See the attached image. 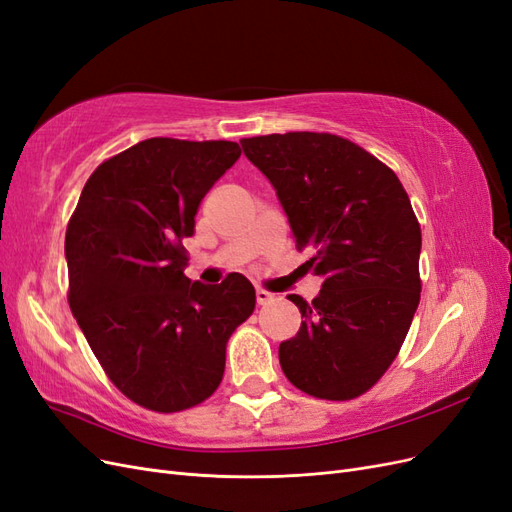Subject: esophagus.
Wrapping results in <instances>:
<instances>
[{"instance_id": "esophagus-1", "label": "esophagus", "mask_w": 512, "mask_h": 512, "mask_svg": "<svg viewBox=\"0 0 512 512\" xmlns=\"http://www.w3.org/2000/svg\"><path fill=\"white\" fill-rule=\"evenodd\" d=\"M256 301H258L260 305H269V303L275 301V294L269 292V290H265V288H256Z\"/></svg>"}]
</instances>
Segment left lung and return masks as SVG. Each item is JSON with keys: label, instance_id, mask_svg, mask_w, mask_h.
<instances>
[{"label": "left lung", "instance_id": "1", "mask_svg": "<svg viewBox=\"0 0 512 512\" xmlns=\"http://www.w3.org/2000/svg\"><path fill=\"white\" fill-rule=\"evenodd\" d=\"M245 158L269 179L305 273L322 277L312 303L280 344L286 378L307 395L359 397L397 356L421 301V226L389 166L342 136L288 132L241 141Z\"/></svg>", "mask_w": 512, "mask_h": 512}]
</instances>
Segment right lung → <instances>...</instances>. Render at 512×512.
<instances>
[{
  "label": "right lung",
  "mask_w": 512,
  "mask_h": 512,
  "mask_svg": "<svg viewBox=\"0 0 512 512\" xmlns=\"http://www.w3.org/2000/svg\"><path fill=\"white\" fill-rule=\"evenodd\" d=\"M239 156L230 141L147 138L94 170L68 224L72 314L106 376L143 408L211 397L228 337L254 312L241 273L213 286L183 273L200 200Z\"/></svg>",
  "instance_id": "obj_1"
}]
</instances>
